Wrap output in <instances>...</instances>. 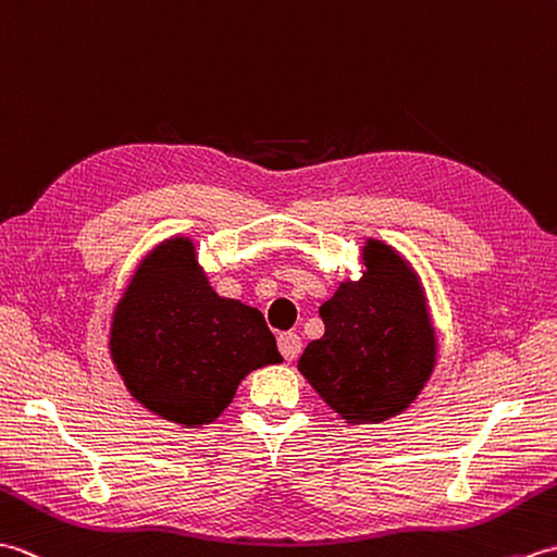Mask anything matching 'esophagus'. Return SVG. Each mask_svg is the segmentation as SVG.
I'll list each match as a JSON object with an SVG mask.
<instances>
[{
	"instance_id": "34e87169",
	"label": "esophagus",
	"mask_w": 557,
	"mask_h": 557,
	"mask_svg": "<svg viewBox=\"0 0 557 557\" xmlns=\"http://www.w3.org/2000/svg\"><path fill=\"white\" fill-rule=\"evenodd\" d=\"M278 350L283 355V360L293 362L295 357H298L300 350H302V341H300L298 333H281V336H278Z\"/></svg>"
}]
</instances>
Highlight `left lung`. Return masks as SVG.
Wrapping results in <instances>:
<instances>
[{
    "mask_svg": "<svg viewBox=\"0 0 557 557\" xmlns=\"http://www.w3.org/2000/svg\"><path fill=\"white\" fill-rule=\"evenodd\" d=\"M362 259V278L341 283L319 307L326 331L307 345L298 369L350 424H376L424 388L436 336L410 264L381 240H367Z\"/></svg>",
    "mask_w": 557,
    "mask_h": 557,
    "instance_id": "obj_1",
    "label": "left lung"
}]
</instances>
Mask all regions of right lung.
<instances>
[{
    "instance_id": "add662e5",
    "label": "right lung",
    "mask_w": 557,
    "mask_h": 557,
    "mask_svg": "<svg viewBox=\"0 0 557 557\" xmlns=\"http://www.w3.org/2000/svg\"><path fill=\"white\" fill-rule=\"evenodd\" d=\"M109 350L133 398L185 426L214 422L252 369L283 360L262 312L212 290L188 238L157 247L135 271Z\"/></svg>"
}]
</instances>
